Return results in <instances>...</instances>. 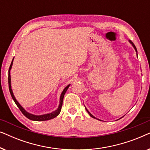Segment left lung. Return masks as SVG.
<instances>
[{"mask_svg": "<svg viewBox=\"0 0 150 150\" xmlns=\"http://www.w3.org/2000/svg\"><path fill=\"white\" fill-rule=\"evenodd\" d=\"M129 42H130V44L132 45V46H133V47H134V50H135V51H136V52H137V48H136V46H134V44H133V43H132V42H131V41H130V40H129ZM85 109H86V110H87V112H88V113H89V115L91 117H93V118H95V119H97V118H96V117H94L93 115H91V113H90V112H89V110H88L87 109V108H85ZM97 120H98V119H97Z\"/></svg>", "mask_w": 150, "mask_h": 150, "instance_id": "left-lung-1", "label": "left lung"}]
</instances>
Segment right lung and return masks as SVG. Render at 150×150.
Listing matches in <instances>:
<instances>
[{"instance_id": "obj_1", "label": "right lung", "mask_w": 150, "mask_h": 150, "mask_svg": "<svg viewBox=\"0 0 150 150\" xmlns=\"http://www.w3.org/2000/svg\"><path fill=\"white\" fill-rule=\"evenodd\" d=\"M13 60H12V61H11V65H10V67H9V76H8V83H9V91H10V93H11V97H12V98H13V101L15 102V103H16V105H17L18 107L19 108V109L20 110V111L22 112V114H23L24 116L26 117H27L28 119H29V120H33V121H46V120H51V119H53V118L56 117L57 116H58L59 114L60 113V112H61V107H62L63 100V98H64V95H65V92L67 91V89H68V88H69V85H70V84L67 85V87H65L64 89H63V91H62V93H61V96H60V101H59V107H58V108H57L56 110H54V111L50 112V113L42 115H35L29 113V112H28L27 111H26V110L24 109V108L22 107L21 105H20V104H19V102L17 101V100L16 99L15 96H14V95H13V91H12V89H11V76H10V70H11V67H12V65H13Z\"/></svg>"}]
</instances>
